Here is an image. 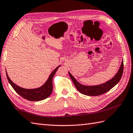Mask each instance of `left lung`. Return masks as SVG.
<instances>
[{
  "mask_svg": "<svg viewBox=\"0 0 133 133\" xmlns=\"http://www.w3.org/2000/svg\"><path fill=\"white\" fill-rule=\"evenodd\" d=\"M123 71V61L122 60L121 66L119 67V69L118 72L116 74V75L113 78L110 79V81L107 82L104 84H101L98 85H94V86H86L81 84L79 83L75 78L69 72V75L70 78L71 79L75 87L78 89L79 92L81 94L87 95L91 96H98L103 95L106 93L108 91L110 90L114 86H115L118 83L121 77L122 76V74Z\"/></svg>",
  "mask_w": 133,
  "mask_h": 133,
  "instance_id": "obj_1",
  "label": "left lung"
}]
</instances>
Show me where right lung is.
<instances>
[{
	"instance_id": "1",
	"label": "right lung",
	"mask_w": 133,
	"mask_h": 133,
	"mask_svg": "<svg viewBox=\"0 0 133 133\" xmlns=\"http://www.w3.org/2000/svg\"><path fill=\"white\" fill-rule=\"evenodd\" d=\"M61 66H58L53 71H52L50 75L49 76L47 81L45 84L41 86V87L35 89H25L21 88L19 86L16 85L11 81V80L8 77L7 73L6 72L7 79L10 83L11 86L14 89V90L17 93L20 95L21 97L25 98L29 101H37L44 100L48 98L51 95L52 91V78L54 76L55 72Z\"/></svg>"
}]
</instances>
